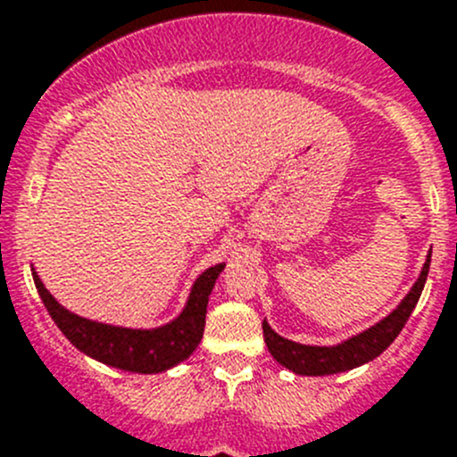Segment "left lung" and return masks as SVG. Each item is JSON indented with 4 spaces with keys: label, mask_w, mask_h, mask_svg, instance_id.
I'll return each instance as SVG.
<instances>
[{
    "label": "left lung",
    "mask_w": 457,
    "mask_h": 457,
    "mask_svg": "<svg viewBox=\"0 0 457 457\" xmlns=\"http://www.w3.org/2000/svg\"><path fill=\"white\" fill-rule=\"evenodd\" d=\"M428 268L430 254L426 257L424 268H421L420 277H417L411 291H408V295L399 302L396 309H392V313L378 320L377 325L368 327L365 331H361V334L352 336V338L343 340L338 345L320 347V345L295 343V340H288L277 334L266 320H263V340H266L268 352L272 353L277 363L284 365L291 372L302 374V377H327V374L347 372V370L358 368V365L370 363L378 353L386 352L395 343L396 336L402 334L403 325L408 322L412 309L420 302L421 291H424Z\"/></svg>",
    "instance_id": "8db88e82"
}]
</instances>
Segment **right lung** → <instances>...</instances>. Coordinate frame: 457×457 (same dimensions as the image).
I'll return each instance as SVG.
<instances>
[{
  "instance_id": "1",
  "label": "right lung",
  "mask_w": 457,
  "mask_h": 457,
  "mask_svg": "<svg viewBox=\"0 0 457 457\" xmlns=\"http://www.w3.org/2000/svg\"><path fill=\"white\" fill-rule=\"evenodd\" d=\"M223 268L225 263H216L198 275L185 302V309L178 313V318L153 329H130V327H114L80 318L46 291L36 268L31 266V270L42 304L46 306L58 329L79 352L123 372L160 374L187 361L198 347L204 331L209 295Z\"/></svg>"
}]
</instances>
